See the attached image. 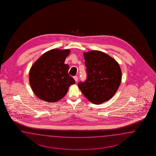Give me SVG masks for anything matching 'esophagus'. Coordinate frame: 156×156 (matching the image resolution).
<instances>
[{
    "label": "esophagus",
    "mask_w": 156,
    "mask_h": 156,
    "mask_svg": "<svg viewBox=\"0 0 156 156\" xmlns=\"http://www.w3.org/2000/svg\"><path fill=\"white\" fill-rule=\"evenodd\" d=\"M74 79L75 80L76 82H77L78 80V76H74Z\"/></svg>",
    "instance_id": "esophagus-1"
}]
</instances>
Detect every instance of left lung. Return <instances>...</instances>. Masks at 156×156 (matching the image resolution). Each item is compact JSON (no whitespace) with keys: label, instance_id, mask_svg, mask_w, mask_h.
<instances>
[{"label":"left lung","instance_id":"left-lung-1","mask_svg":"<svg viewBox=\"0 0 156 156\" xmlns=\"http://www.w3.org/2000/svg\"><path fill=\"white\" fill-rule=\"evenodd\" d=\"M87 79L78 87L90 102L100 104L113 97L121 82L118 62L105 52L93 50L83 53Z\"/></svg>","mask_w":156,"mask_h":156}]
</instances>
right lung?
Here are the masks:
<instances>
[{
    "label": "right lung",
    "instance_id": "1",
    "mask_svg": "<svg viewBox=\"0 0 156 156\" xmlns=\"http://www.w3.org/2000/svg\"><path fill=\"white\" fill-rule=\"evenodd\" d=\"M70 50L52 49L44 53L31 66L30 84L39 99L55 102L63 98L69 87L76 83L68 73L69 66L65 64Z\"/></svg>",
    "mask_w": 156,
    "mask_h": 156
}]
</instances>
